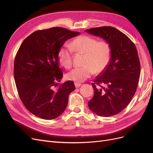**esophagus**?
Wrapping results in <instances>:
<instances>
[{"label":"esophagus","mask_w":153,"mask_h":153,"mask_svg":"<svg viewBox=\"0 0 153 153\" xmlns=\"http://www.w3.org/2000/svg\"><path fill=\"white\" fill-rule=\"evenodd\" d=\"M81 85H82V84H80V83H78V82H75V86L76 88L79 87H80Z\"/></svg>","instance_id":"34e87169"}]
</instances>
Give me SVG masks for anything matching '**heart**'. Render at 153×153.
<instances>
[{
	"mask_svg": "<svg viewBox=\"0 0 153 153\" xmlns=\"http://www.w3.org/2000/svg\"><path fill=\"white\" fill-rule=\"evenodd\" d=\"M73 52L83 54L82 65L67 73L69 80L82 82L94 73H100L107 67L111 59V47L106 41H99L86 35L74 39L68 46H63L58 52L60 64L66 69L72 66Z\"/></svg>",
	"mask_w": 153,
	"mask_h": 153,
	"instance_id": "obj_1",
	"label": "heart"
}]
</instances>
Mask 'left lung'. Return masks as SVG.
Masks as SVG:
<instances>
[{"label": "left lung", "instance_id": "1", "mask_svg": "<svg viewBox=\"0 0 153 153\" xmlns=\"http://www.w3.org/2000/svg\"><path fill=\"white\" fill-rule=\"evenodd\" d=\"M85 31L107 41L112 50L108 65L92 84L94 94L88 106L100 116H112L126 107L136 92L140 73L137 50L126 35L114 27Z\"/></svg>", "mask_w": 153, "mask_h": 153}]
</instances>
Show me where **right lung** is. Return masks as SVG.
Here are the masks:
<instances>
[{
    "label": "right lung",
    "mask_w": 153,
    "mask_h": 153,
    "mask_svg": "<svg viewBox=\"0 0 153 153\" xmlns=\"http://www.w3.org/2000/svg\"><path fill=\"white\" fill-rule=\"evenodd\" d=\"M79 34L53 27L34 32L20 45L14 64V76L22 103L36 116L53 119L65 110L69 94L75 87L69 80L54 89L63 75L58 52L66 40Z\"/></svg>",
    "instance_id": "1"
}]
</instances>
